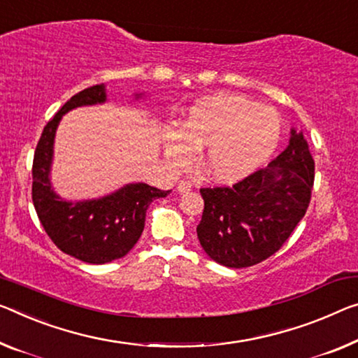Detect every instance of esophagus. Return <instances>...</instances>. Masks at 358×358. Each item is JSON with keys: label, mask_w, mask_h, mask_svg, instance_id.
<instances>
[{"label": "esophagus", "mask_w": 358, "mask_h": 358, "mask_svg": "<svg viewBox=\"0 0 358 358\" xmlns=\"http://www.w3.org/2000/svg\"><path fill=\"white\" fill-rule=\"evenodd\" d=\"M178 189L179 194H185V192H190L192 190V184L189 182V180H180V182H178Z\"/></svg>", "instance_id": "34e87169"}]
</instances>
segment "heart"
I'll return each instance as SVG.
<instances>
[{
    "label": "heart",
    "instance_id": "heart-1",
    "mask_svg": "<svg viewBox=\"0 0 358 358\" xmlns=\"http://www.w3.org/2000/svg\"><path fill=\"white\" fill-rule=\"evenodd\" d=\"M282 120L271 107L235 94H214L189 108L179 131L164 136V157L176 169L189 168L201 150L200 171L213 182L232 185L262 168L278 147Z\"/></svg>",
    "mask_w": 358,
    "mask_h": 358
}]
</instances>
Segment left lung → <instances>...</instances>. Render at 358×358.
<instances>
[{
  "label": "left lung",
  "mask_w": 358,
  "mask_h": 358,
  "mask_svg": "<svg viewBox=\"0 0 358 358\" xmlns=\"http://www.w3.org/2000/svg\"><path fill=\"white\" fill-rule=\"evenodd\" d=\"M315 163L302 131L291 128L285 150L234 187L201 189L205 210L196 235L225 267L255 266L277 252L304 217Z\"/></svg>",
  "instance_id": "8db88e82"
}]
</instances>
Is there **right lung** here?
Instances as JSON below:
<instances>
[{
	"instance_id": "right-lung-1",
	"label": "right lung",
	"mask_w": 358,
	"mask_h": 358,
	"mask_svg": "<svg viewBox=\"0 0 358 358\" xmlns=\"http://www.w3.org/2000/svg\"><path fill=\"white\" fill-rule=\"evenodd\" d=\"M142 97L134 94L136 101ZM106 102V85L87 87L71 97L43 129L31 169L33 205L49 238L65 255L87 264H107L128 255L144 230L148 205L169 194L144 182H131L108 195L71 201L54 190L51 166L60 120L73 108Z\"/></svg>"
}]
</instances>
